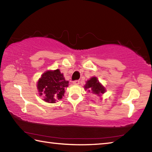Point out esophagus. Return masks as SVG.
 Masks as SVG:
<instances>
[{"instance_id":"obj_1","label":"esophagus","mask_w":152,"mask_h":152,"mask_svg":"<svg viewBox=\"0 0 152 152\" xmlns=\"http://www.w3.org/2000/svg\"><path fill=\"white\" fill-rule=\"evenodd\" d=\"M73 84H75V85H78V84H80V81L79 80H75L73 82Z\"/></svg>"}]
</instances>
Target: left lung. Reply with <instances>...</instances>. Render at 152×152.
Returning <instances> with one entry per match:
<instances>
[{"mask_svg":"<svg viewBox=\"0 0 152 152\" xmlns=\"http://www.w3.org/2000/svg\"><path fill=\"white\" fill-rule=\"evenodd\" d=\"M84 88L86 91L88 90L89 92L96 94L99 97L106 92V88L102 85L96 77H92L91 79L88 80L84 86Z\"/></svg>","mask_w":152,"mask_h":152,"instance_id":"obj_1","label":"left lung"}]
</instances>
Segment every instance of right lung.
Segmentation results:
<instances>
[{
	"label": "right lung",
	"instance_id": "obj_1",
	"mask_svg": "<svg viewBox=\"0 0 152 152\" xmlns=\"http://www.w3.org/2000/svg\"><path fill=\"white\" fill-rule=\"evenodd\" d=\"M68 83L60 69L47 70L38 80L37 88L39 96H44L43 101L48 103H55L62 99L65 92L64 89L68 86Z\"/></svg>",
	"mask_w": 152,
	"mask_h": 152
}]
</instances>
